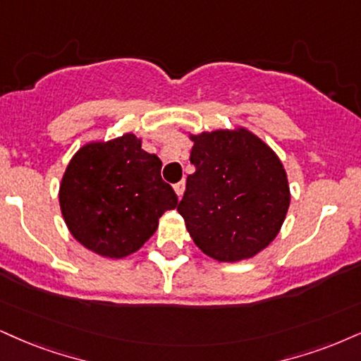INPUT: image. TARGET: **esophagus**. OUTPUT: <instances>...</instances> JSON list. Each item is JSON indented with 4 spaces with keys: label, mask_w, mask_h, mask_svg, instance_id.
I'll list each match as a JSON object with an SVG mask.
<instances>
[{
    "label": "esophagus",
    "mask_w": 361,
    "mask_h": 361,
    "mask_svg": "<svg viewBox=\"0 0 361 361\" xmlns=\"http://www.w3.org/2000/svg\"><path fill=\"white\" fill-rule=\"evenodd\" d=\"M173 190H176V194H177V197H182V194H184V190H185V182L184 180H180V182H177L176 185H173Z\"/></svg>",
    "instance_id": "34e87169"
}]
</instances>
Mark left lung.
<instances>
[{
  "instance_id": "left-lung-1",
  "label": "left lung",
  "mask_w": 361,
  "mask_h": 361,
  "mask_svg": "<svg viewBox=\"0 0 361 361\" xmlns=\"http://www.w3.org/2000/svg\"><path fill=\"white\" fill-rule=\"evenodd\" d=\"M190 140L195 172L177 206L190 238L221 262L256 256L278 235L289 207L281 160L244 127L202 132Z\"/></svg>"
}]
</instances>
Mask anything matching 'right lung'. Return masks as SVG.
Returning a JSON list of instances; mask_svg holds the SVG:
<instances>
[{
    "mask_svg": "<svg viewBox=\"0 0 361 361\" xmlns=\"http://www.w3.org/2000/svg\"><path fill=\"white\" fill-rule=\"evenodd\" d=\"M162 162L123 133L90 142L70 160L60 184V209L77 241L104 257L139 251L159 219L177 207V195L160 177Z\"/></svg>",
    "mask_w": 361,
    "mask_h": 361,
    "instance_id": "add662e5",
    "label": "right lung"
}]
</instances>
